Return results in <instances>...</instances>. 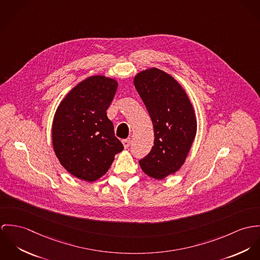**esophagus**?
<instances>
[{
	"label": "esophagus",
	"instance_id": "34e87169",
	"mask_svg": "<svg viewBox=\"0 0 260 260\" xmlns=\"http://www.w3.org/2000/svg\"><path fill=\"white\" fill-rule=\"evenodd\" d=\"M122 144H123L124 148L127 149L129 147V145H131V140H123L122 141Z\"/></svg>",
	"mask_w": 260,
	"mask_h": 260
}]
</instances>
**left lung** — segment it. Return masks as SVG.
Masks as SVG:
<instances>
[{
	"mask_svg": "<svg viewBox=\"0 0 260 260\" xmlns=\"http://www.w3.org/2000/svg\"><path fill=\"white\" fill-rule=\"evenodd\" d=\"M134 84L150 116L154 143L140 160L145 174L164 179L183 166L194 142L198 121L191 101L173 76L156 68L138 73Z\"/></svg>",
	"mask_w": 260,
	"mask_h": 260,
	"instance_id": "left-lung-1",
	"label": "left lung"
}]
</instances>
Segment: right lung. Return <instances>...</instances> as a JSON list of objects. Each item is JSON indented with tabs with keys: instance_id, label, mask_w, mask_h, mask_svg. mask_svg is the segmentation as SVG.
<instances>
[{
	"instance_id": "1",
	"label": "right lung",
	"mask_w": 260,
	"mask_h": 260,
	"mask_svg": "<svg viewBox=\"0 0 260 260\" xmlns=\"http://www.w3.org/2000/svg\"><path fill=\"white\" fill-rule=\"evenodd\" d=\"M116 79L90 76L60 101L52 124L53 148L75 177L92 182L105 175L123 145L107 116L117 89Z\"/></svg>"
}]
</instances>
